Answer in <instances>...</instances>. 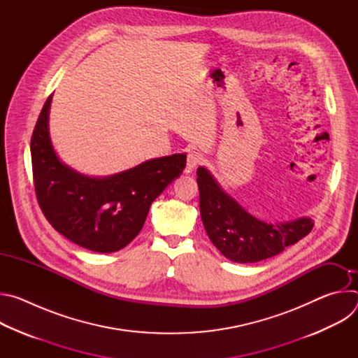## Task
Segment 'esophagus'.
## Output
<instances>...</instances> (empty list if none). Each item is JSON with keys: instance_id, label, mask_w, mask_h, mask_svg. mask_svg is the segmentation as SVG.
<instances>
[{"instance_id": "34e87169", "label": "esophagus", "mask_w": 358, "mask_h": 358, "mask_svg": "<svg viewBox=\"0 0 358 358\" xmlns=\"http://www.w3.org/2000/svg\"><path fill=\"white\" fill-rule=\"evenodd\" d=\"M202 155L201 152H198V151H195V150H191L189 152H188V156H187V169L189 170V171H192L194 169H196L201 163H202Z\"/></svg>"}]
</instances>
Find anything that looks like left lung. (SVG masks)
<instances>
[{
    "instance_id": "1",
    "label": "left lung",
    "mask_w": 358,
    "mask_h": 358,
    "mask_svg": "<svg viewBox=\"0 0 358 358\" xmlns=\"http://www.w3.org/2000/svg\"><path fill=\"white\" fill-rule=\"evenodd\" d=\"M201 220L210 239L225 258L252 264L272 258L313 229L312 218L266 224L252 217L221 189L203 167L196 170Z\"/></svg>"
}]
</instances>
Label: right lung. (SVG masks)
<instances>
[{"label": "right lung", "instance_id": "add662e5", "mask_svg": "<svg viewBox=\"0 0 358 358\" xmlns=\"http://www.w3.org/2000/svg\"><path fill=\"white\" fill-rule=\"evenodd\" d=\"M52 94L31 137L34 187L39 207L59 234L93 252L109 253L129 245L141 231L151 202L177 178L185 155L152 159L127 171L92 178L57 157L48 131Z\"/></svg>", "mask_w": 358, "mask_h": 358}]
</instances>
